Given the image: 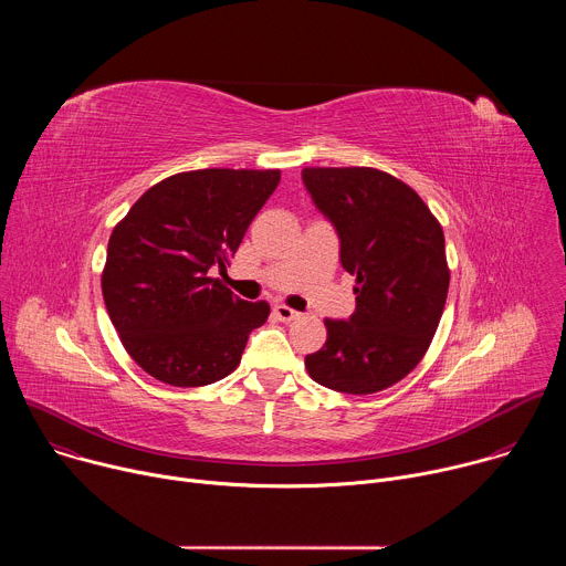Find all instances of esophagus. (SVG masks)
Returning a JSON list of instances; mask_svg holds the SVG:
<instances>
[{
  "instance_id": "1",
  "label": "esophagus",
  "mask_w": 566,
  "mask_h": 566,
  "mask_svg": "<svg viewBox=\"0 0 566 566\" xmlns=\"http://www.w3.org/2000/svg\"><path fill=\"white\" fill-rule=\"evenodd\" d=\"M273 315H275L280 322H293V319L300 317L297 311H293V308H289V306H284V304H275V306H273Z\"/></svg>"
}]
</instances>
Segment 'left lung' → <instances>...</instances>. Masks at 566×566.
<instances>
[{"label":"left lung","mask_w":566,"mask_h":566,"mask_svg":"<svg viewBox=\"0 0 566 566\" xmlns=\"http://www.w3.org/2000/svg\"><path fill=\"white\" fill-rule=\"evenodd\" d=\"M302 184L358 284L356 311L325 319L327 343L304 365L329 389L380 391L419 365L439 327L450 284L443 230L410 186L374 168H306Z\"/></svg>","instance_id":"1"}]
</instances>
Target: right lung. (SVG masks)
I'll return each mask as SVG.
<instances>
[{"instance_id":"add662e5","label":"right lung","mask_w":566,"mask_h":566,"mask_svg":"<svg viewBox=\"0 0 566 566\" xmlns=\"http://www.w3.org/2000/svg\"><path fill=\"white\" fill-rule=\"evenodd\" d=\"M280 170H195L149 188L114 228L103 297L127 354L156 380L201 387L241 360L271 308L208 271L237 253Z\"/></svg>"}]
</instances>
